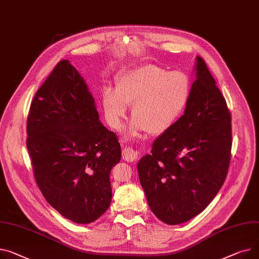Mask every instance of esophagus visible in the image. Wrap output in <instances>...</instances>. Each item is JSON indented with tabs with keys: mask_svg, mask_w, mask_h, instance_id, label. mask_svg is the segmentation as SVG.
<instances>
[{
	"mask_svg": "<svg viewBox=\"0 0 259 259\" xmlns=\"http://www.w3.org/2000/svg\"><path fill=\"white\" fill-rule=\"evenodd\" d=\"M123 158L128 162H134L139 158V153L135 152L132 148H124Z\"/></svg>",
	"mask_w": 259,
	"mask_h": 259,
	"instance_id": "34e87169",
	"label": "esophagus"
}]
</instances>
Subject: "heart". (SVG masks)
I'll list each match as a JSON object with an SVG mask.
<instances>
[{"instance_id": "obj_1", "label": "heart", "mask_w": 259, "mask_h": 259, "mask_svg": "<svg viewBox=\"0 0 259 259\" xmlns=\"http://www.w3.org/2000/svg\"><path fill=\"white\" fill-rule=\"evenodd\" d=\"M191 96L192 80L187 74L146 64L120 76L116 91L105 89L102 104L111 127L120 128L127 105L133 104L131 115L134 122L130 135H139L143 131L160 135L183 114Z\"/></svg>"}]
</instances>
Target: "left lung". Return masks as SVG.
Segmentation results:
<instances>
[{
  "instance_id": "obj_1",
  "label": "left lung",
  "mask_w": 259,
  "mask_h": 259,
  "mask_svg": "<svg viewBox=\"0 0 259 259\" xmlns=\"http://www.w3.org/2000/svg\"><path fill=\"white\" fill-rule=\"evenodd\" d=\"M184 114L154 142L139 164L153 213L168 225L189 221L213 200L231 159V113L207 65L197 58Z\"/></svg>"
}]
</instances>
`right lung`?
Here are the masks:
<instances>
[{"label": "right lung", "mask_w": 259, "mask_h": 259, "mask_svg": "<svg viewBox=\"0 0 259 259\" xmlns=\"http://www.w3.org/2000/svg\"><path fill=\"white\" fill-rule=\"evenodd\" d=\"M27 135L34 179L52 207L78 224L107 210L120 145L99 120L88 85L67 60L56 64L34 96Z\"/></svg>", "instance_id": "add662e5"}]
</instances>
